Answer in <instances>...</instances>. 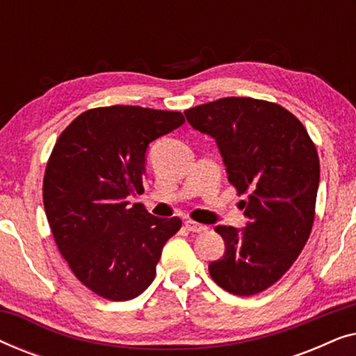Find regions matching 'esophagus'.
Returning a JSON list of instances; mask_svg holds the SVG:
<instances>
[{
    "label": "esophagus",
    "instance_id": "esophagus-1",
    "mask_svg": "<svg viewBox=\"0 0 356 356\" xmlns=\"http://www.w3.org/2000/svg\"><path fill=\"white\" fill-rule=\"evenodd\" d=\"M184 227H186L188 230L193 232V233H202V232L207 230L206 225H202V223H197L194 220H186V222H184Z\"/></svg>",
    "mask_w": 356,
    "mask_h": 356
}]
</instances>
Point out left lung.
<instances>
[{
	"mask_svg": "<svg viewBox=\"0 0 356 356\" xmlns=\"http://www.w3.org/2000/svg\"><path fill=\"white\" fill-rule=\"evenodd\" d=\"M194 129L212 136L228 181L245 209V230L218 225L225 241L209 264L212 280L238 296L261 293L282 279L308 241L316 216L319 157L308 131L279 104L225 97L184 111Z\"/></svg>",
	"mask_w": 356,
	"mask_h": 356,
	"instance_id": "1",
	"label": "left lung"
}]
</instances>
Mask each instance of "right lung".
<instances>
[{
  "instance_id": "right-lung-1",
  "label": "right lung",
  "mask_w": 356,
  "mask_h": 356,
  "mask_svg": "<svg viewBox=\"0 0 356 356\" xmlns=\"http://www.w3.org/2000/svg\"><path fill=\"white\" fill-rule=\"evenodd\" d=\"M184 123L179 111L113 105L90 108L58 138L43 177V206L72 274L102 298L126 301L152 284L163 245L181 228L143 204L145 150Z\"/></svg>"
}]
</instances>
